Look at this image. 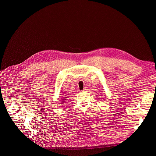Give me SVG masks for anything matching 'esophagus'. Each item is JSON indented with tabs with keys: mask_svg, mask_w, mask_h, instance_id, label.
I'll return each instance as SVG.
<instances>
[{
	"mask_svg": "<svg viewBox=\"0 0 156 156\" xmlns=\"http://www.w3.org/2000/svg\"><path fill=\"white\" fill-rule=\"evenodd\" d=\"M88 90V88L87 87H85L84 89L82 90V92H87Z\"/></svg>",
	"mask_w": 156,
	"mask_h": 156,
	"instance_id": "esophagus-1",
	"label": "esophagus"
}]
</instances>
